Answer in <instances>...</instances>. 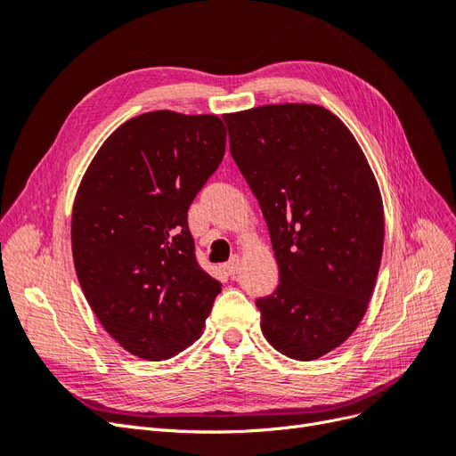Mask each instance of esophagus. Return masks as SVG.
Returning <instances> with one entry per match:
<instances>
[{"instance_id": "1", "label": "esophagus", "mask_w": 456, "mask_h": 456, "mask_svg": "<svg viewBox=\"0 0 456 456\" xmlns=\"http://www.w3.org/2000/svg\"><path fill=\"white\" fill-rule=\"evenodd\" d=\"M240 268H241V255H233V256L228 260L226 272H228L230 275H236V273L240 272Z\"/></svg>"}]
</instances>
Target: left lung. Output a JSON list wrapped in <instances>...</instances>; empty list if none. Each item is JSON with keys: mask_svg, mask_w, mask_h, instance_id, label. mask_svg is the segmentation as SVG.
I'll return each instance as SVG.
<instances>
[{"mask_svg": "<svg viewBox=\"0 0 456 456\" xmlns=\"http://www.w3.org/2000/svg\"><path fill=\"white\" fill-rule=\"evenodd\" d=\"M223 118L280 268L273 295L256 300L262 335L291 360H317L352 337L375 291L384 247L377 178L323 106L266 104Z\"/></svg>", "mask_w": 456, "mask_h": 456, "instance_id": "1", "label": "left lung"}]
</instances>
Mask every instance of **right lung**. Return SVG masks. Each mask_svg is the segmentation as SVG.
<instances>
[{
  "instance_id": "right-lung-1",
  "label": "right lung",
  "mask_w": 456,
  "mask_h": 456,
  "mask_svg": "<svg viewBox=\"0 0 456 456\" xmlns=\"http://www.w3.org/2000/svg\"><path fill=\"white\" fill-rule=\"evenodd\" d=\"M224 150L218 116L146 112L108 136L76 191L81 291L106 333L141 360L194 344L220 293L196 260L188 207Z\"/></svg>"
}]
</instances>
